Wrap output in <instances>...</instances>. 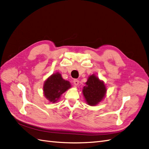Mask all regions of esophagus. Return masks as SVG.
<instances>
[{"mask_svg":"<svg viewBox=\"0 0 149 149\" xmlns=\"http://www.w3.org/2000/svg\"><path fill=\"white\" fill-rule=\"evenodd\" d=\"M73 83H74V84L75 85V86H77L79 84V81L78 79H74Z\"/></svg>","mask_w":149,"mask_h":149,"instance_id":"1","label":"esophagus"}]
</instances>
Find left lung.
<instances>
[{
    "label": "left lung",
    "instance_id": "8db88e82",
    "mask_svg": "<svg viewBox=\"0 0 149 149\" xmlns=\"http://www.w3.org/2000/svg\"><path fill=\"white\" fill-rule=\"evenodd\" d=\"M83 89V94L88 105L95 106L105 97L107 91L106 84L93 74L90 75Z\"/></svg>",
    "mask_w": 149,
    "mask_h": 149
}]
</instances>
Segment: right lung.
<instances>
[{
  "instance_id": "right-lung-1",
  "label": "right lung",
  "mask_w": 149,
  "mask_h": 149,
  "mask_svg": "<svg viewBox=\"0 0 149 149\" xmlns=\"http://www.w3.org/2000/svg\"><path fill=\"white\" fill-rule=\"evenodd\" d=\"M71 87L70 81L65 80L62 78L61 74L57 72L52 74L45 80L43 87V94L48 101L55 103Z\"/></svg>"
}]
</instances>
